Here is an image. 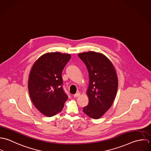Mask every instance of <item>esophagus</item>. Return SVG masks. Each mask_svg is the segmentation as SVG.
I'll return each mask as SVG.
<instances>
[{
    "label": "esophagus",
    "instance_id": "esophagus-1",
    "mask_svg": "<svg viewBox=\"0 0 151 151\" xmlns=\"http://www.w3.org/2000/svg\"><path fill=\"white\" fill-rule=\"evenodd\" d=\"M81 96V93H79V92L73 95V96H74L75 97H79V96Z\"/></svg>",
    "mask_w": 151,
    "mask_h": 151
}]
</instances>
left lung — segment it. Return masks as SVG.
<instances>
[{
	"mask_svg": "<svg viewBox=\"0 0 151 151\" xmlns=\"http://www.w3.org/2000/svg\"><path fill=\"white\" fill-rule=\"evenodd\" d=\"M89 75L86 91L89 104L83 112L94 119L100 118L112 106L118 89V78L112 62L104 55L94 51L79 53Z\"/></svg>",
	"mask_w": 151,
	"mask_h": 151,
	"instance_id": "obj_1",
	"label": "left lung"
}]
</instances>
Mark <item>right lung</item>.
I'll return each instance as SVG.
<instances>
[{"mask_svg": "<svg viewBox=\"0 0 151 151\" xmlns=\"http://www.w3.org/2000/svg\"><path fill=\"white\" fill-rule=\"evenodd\" d=\"M71 56L59 52L47 53L33 64L28 88L36 109L47 117L62 111L68 97L62 88V72Z\"/></svg>", "mask_w": 151, "mask_h": 151, "instance_id": "obj_1", "label": "right lung"}]
</instances>
